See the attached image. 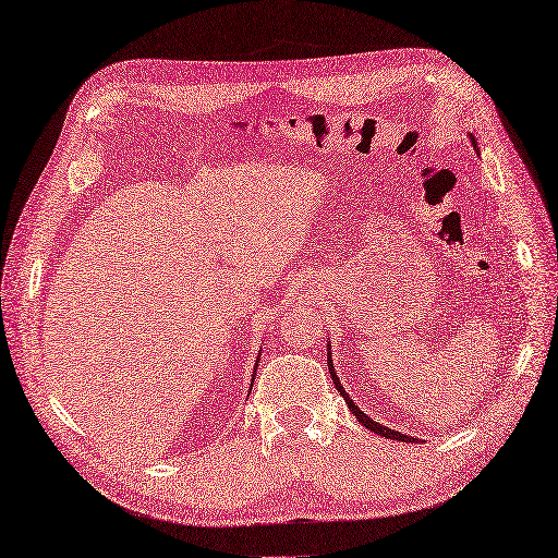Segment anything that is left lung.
I'll return each instance as SVG.
<instances>
[{"mask_svg":"<svg viewBox=\"0 0 558 558\" xmlns=\"http://www.w3.org/2000/svg\"><path fill=\"white\" fill-rule=\"evenodd\" d=\"M470 141H472V145H474V149H476V143H474V136H470ZM329 350V348H327ZM327 363H329V373H331V379H333V384H336V388H338V392L344 397V402H348V407H350V411L356 415V420L363 424V427H367L369 432H375V434H381L384 438H390V440H402V442H413L415 438H411V436H407V434H400V432H392V429H388V427H384V424H379V422H375V420H369L354 402H352V397L344 392V388L340 386V381H338V377H336V369H333V363H331V354H329V359H327Z\"/></svg>","mask_w":558,"mask_h":558,"instance_id":"left-lung-1","label":"left lung"}]
</instances>
